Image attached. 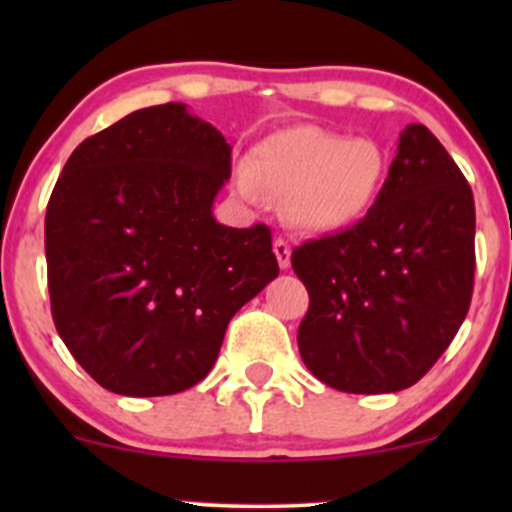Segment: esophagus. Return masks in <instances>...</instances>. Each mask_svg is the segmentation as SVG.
Returning a JSON list of instances; mask_svg holds the SVG:
<instances>
[{
    "instance_id": "obj_1",
    "label": "esophagus",
    "mask_w": 512,
    "mask_h": 512,
    "mask_svg": "<svg viewBox=\"0 0 512 512\" xmlns=\"http://www.w3.org/2000/svg\"><path fill=\"white\" fill-rule=\"evenodd\" d=\"M274 255H276V262H279L281 269L291 267V245L286 243L284 238L274 240Z\"/></svg>"
}]
</instances>
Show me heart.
Returning <instances> with one entry per match:
<instances>
[{"label":"heart","mask_w":512,"mask_h":512,"mask_svg":"<svg viewBox=\"0 0 512 512\" xmlns=\"http://www.w3.org/2000/svg\"><path fill=\"white\" fill-rule=\"evenodd\" d=\"M385 178L378 142L301 125L262 139L236 168V190L252 204L284 199L286 219L303 231H334L373 207Z\"/></svg>","instance_id":"heart-1"}]
</instances>
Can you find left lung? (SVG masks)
<instances>
[{"instance_id":"1","label":"left lung","mask_w":512,"mask_h":512,"mask_svg":"<svg viewBox=\"0 0 512 512\" xmlns=\"http://www.w3.org/2000/svg\"><path fill=\"white\" fill-rule=\"evenodd\" d=\"M474 228L462 170L431 129L409 125L368 214L291 252L310 296L298 327L310 373L354 395L419 383L472 303Z\"/></svg>"}]
</instances>
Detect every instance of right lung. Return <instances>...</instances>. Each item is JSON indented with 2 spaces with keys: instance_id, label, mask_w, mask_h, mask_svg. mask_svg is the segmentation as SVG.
<instances>
[{
  "instance_id": "obj_1",
  "label": "right lung",
  "mask_w": 512,
  "mask_h": 512,
  "mask_svg": "<svg viewBox=\"0 0 512 512\" xmlns=\"http://www.w3.org/2000/svg\"><path fill=\"white\" fill-rule=\"evenodd\" d=\"M231 146L182 103L129 113L74 149L45 214L52 320L115 395L207 378L231 317L279 274L272 231L221 226Z\"/></svg>"
}]
</instances>
